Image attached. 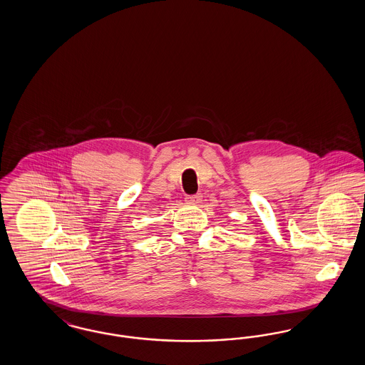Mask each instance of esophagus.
<instances>
[{
  "mask_svg": "<svg viewBox=\"0 0 365 365\" xmlns=\"http://www.w3.org/2000/svg\"><path fill=\"white\" fill-rule=\"evenodd\" d=\"M202 200V195L201 194H194V195H186V202L190 204V205H195V204H200Z\"/></svg>",
  "mask_w": 365,
  "mask_h": 365,
  "instance_id": "obj_1",
  "label": "esophagus"
}]
</instances>
